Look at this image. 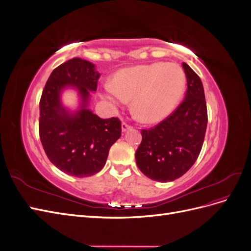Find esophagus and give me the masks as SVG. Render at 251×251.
<instances>
[{
	"label": "esophagus",
	"mask_w": 251,
	"mask_h": 251,
	"mask_svg": "<svg viewBox=\"0 0 251 251\" xmlns=\"http://www.w3.org/2000/svg\"><path fill=\"white\" fill-rule=\"evenodd\" d=\"M132 126L130 125H127L126 123H123L121 124V130H123V132H126L127 130H131Z\"/></svg>",
	"instance_id": "1"
}]
</instances>
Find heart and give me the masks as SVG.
I'll use <instances>...</instances> for the list:
<instances>
[{
    "label": "heart",
    "mask_w": 251,
    "mask_h": 251,
    "mask_svg": "<svg viewBox=\"0 0 251 251\" xmlns=\"http://www.w3.org/2000/svg\"><path fill=\"white\" fill-rule=\"evenodd\" d=\"M185 88V75L174 63H153L119 70L103 95L121 105L133 98V111L144 123H158L176 108Z\"/></svg>",
    "instance_id": "b5f03b06"
}]
</instances>
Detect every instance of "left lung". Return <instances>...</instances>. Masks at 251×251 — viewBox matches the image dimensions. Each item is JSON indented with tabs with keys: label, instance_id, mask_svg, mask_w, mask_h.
I'll return each mask as SVG.
<instances>
[{
	"label": "left lung",
	"instance_id": "left-lung-1",
	"mask_svg": "<svg viewBox=\"0 0 251 251\" xmlns=\"http://www.w3.org/2000/svg\"><path fill=\"white\" fill-rule=\"evenodd\" d=\"M187 90L183 101L169 117L150 130H142V141L135 158L139 170L151 180L170 182L180 178L198 158L207 126V109L200 77L182 64Z\"/></svg>",
	"mask_w": 251,
	"mask_h": 251
}]
</instances>
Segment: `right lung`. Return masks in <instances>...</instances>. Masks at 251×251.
<instances>
[{
	"label": "right lung",
	"instance_id": "obj_1",
	"mask_svg": "<svg viewBox=\"0 0 251 251\" xmlns=\"http://www.w3.org/2000/svg\"><path fill=\"white\" fill-rule=\"evenodd\" d=\"M100 73L95 66L78 57L52 71L40 100V138L49 160L73 177H90L105 164L110 148L121 136L117 117L102 119L89 110L90 91L95 92ZM68 86L79 91L80 110L70 112L60 101Z\"/></svg>",
	"mask_w": 251,
	"mask_h": 251
}]
</instances>
